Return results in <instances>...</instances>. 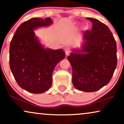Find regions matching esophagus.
<instances>
[{
    "mask_svg": "<svg viewBox=\"0 0 124 124\" xmlns=\"http://www.w3.org/2000/svg\"><path fill=\"white\" fill-rule=\"evenodd\" d=\"M64 51H65V52L66 54V55H68L69 52H70V49H69V48L68 47H66L65 49H64Z\"/></svg>",
    "mask_w": 124,
    "mask_h": 124,
    "instance_id": "1",
    "label": "esophagus"
}]
</instances>
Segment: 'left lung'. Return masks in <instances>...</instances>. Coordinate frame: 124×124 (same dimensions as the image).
Returning a JSON list of instances; mask_svg holds the SVG:
<instances>
[{
    "mask_svg": "<svg viewBox=\"0 0 124 124\" xmlns=\"http://www.w3.org/2000/svg\"><path fill=\"white\" fill-rule=\"evenodd\" d=\"M93 23L84 33L81 50H73L68 59L72 67L74 87L94 92L109 82L117 62V46L108 27L99 20L87 18Z\"/></svg>",
    "mask_w": 124,
    "mask_h": 124,
    "instance_id": "left-lung-1",
    "label": "left lung"
}]
</instances>
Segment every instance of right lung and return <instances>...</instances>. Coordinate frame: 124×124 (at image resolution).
<instances>
[{"label": "right lung", "instance_id": "1", "mask_svg": "<svg viewBox=\"0 0 124 124\" xmlns=\"http://www.w3.org/2000/svg\"><path fill=\"white\" fill-rule=\"evenodd\" d=\"M53 23L50 17L32 18L17 29L9 46V66L22 89L41 94L52 85V75L57 64L65 57L63 50L45 48L33 30Z\"/></svg>", "mask_w": 124, "mask_h": 124}]
</instances>
